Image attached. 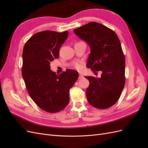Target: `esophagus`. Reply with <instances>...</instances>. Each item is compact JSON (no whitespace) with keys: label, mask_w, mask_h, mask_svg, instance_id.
Segmentation results:
<instances>
[{"label":"esophagus","mask_w":148,"mask_h":148,"mask_svg":"<svg viewBox=\"0 0 148 148\" xmlns=\"http://www.w3.org/2000/svg\"><path fill=\"white\" fill-rule=\"evenodd\" d=\"M83 78V76L81 74L79 75V79H81V78Z\"/></svg>","instance_id":"1"}]
</instances>
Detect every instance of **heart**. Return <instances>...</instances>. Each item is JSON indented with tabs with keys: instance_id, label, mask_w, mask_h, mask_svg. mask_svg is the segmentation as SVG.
Instances as JSON below:
<instances>
[{
	"instance_id": "heart-1",
	"label": "heart",
	"mask_w": 148,
	"mask_h": 148,
	"mask_svg": "<svg viewBox=\"0 0 148 148\" xmlns=\"http://www.w3.org/2000/svg\"><path fill=\"white\" fill-rule=\"evenodd\" d=\"M75 67L76 69H77V70H80L82 69V66H81V65H80L79 64H78V63H77V64H75Z\"/></svg>"
}]
</instances>
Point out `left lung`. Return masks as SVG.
<instances>
[{
	"label": "left lung",
	"mask_w": 148,
	"mask_h": 148,
	"mask_svg": "<svg viewBox=\"0 0 148 148\" xmlns=\"http://www.w3.org/2000/svg\"><path fill=\"white\" fill-rule=\"evenodd\" d=\"M73 32L90 47L86 66L94 72L102 71L101 78L85 77L89 82L88 101L97 109L109 108L119 100L125 83V58L119 37L97 22H90Z\"/></svg>",
	"instance_id": "obj_1"
}]
</instances>
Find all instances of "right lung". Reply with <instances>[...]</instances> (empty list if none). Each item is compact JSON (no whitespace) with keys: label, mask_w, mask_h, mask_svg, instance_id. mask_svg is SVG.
<instances>
[{"label":"right lung","mask_w":148,"mask_h":148,"mask_svg":"<svg viewBox=\"0 0 148 148\" xmlns=\"http://www.w3.org/2000/svg\"><path fill=\"white\" fill-rule=\"evenodd\" d=\"M68 34L67 31H41L23 47L21 72L26 89L36 104L47 112H58L69 104L70 89L78 78L77 71L67 69L57 75L51 70V62L59 58Z\"/></svg>","instance_id":"1"}]
</instances>
